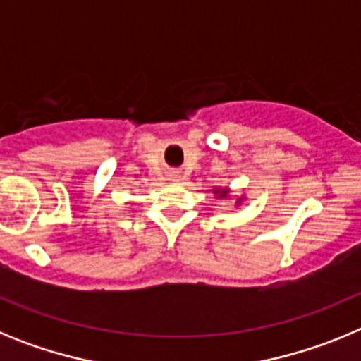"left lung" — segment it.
Wrapping results in <instances>:
<instances>
[{
  "label": "left lung",
  "mask_w": 361,
  "mask_h": 361,
  "mask_svg": "<svg viewBox=\"0 0 361 361\" xmlns=\"http://www.w3.org/2000/svg\"><path fill=\"white\" fill-rule=\"evenodd\" d=\"M215 195H219V199H222V197H228V191H226V190H222V191L215 190Z\"/></svg>",
  "instance_id": "left-lung-1"
}]
</instances>
